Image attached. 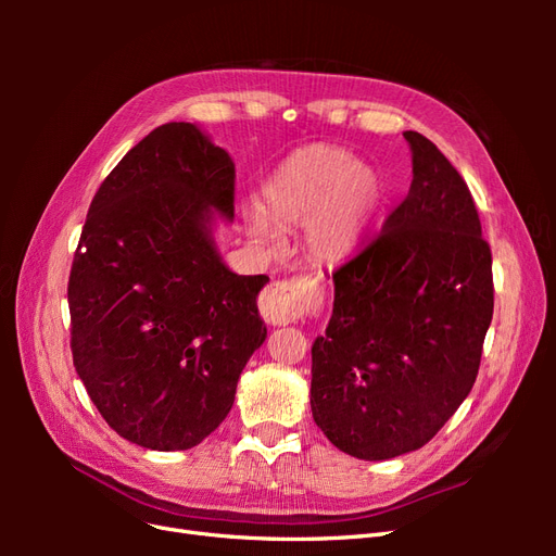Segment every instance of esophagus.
<instances>
[{
	"label": "esophagus",
	"instance_id": "obj_1",
	"mask_svg": "<svg viewBox=\"0 0 556 556\" xmlns=\"http://www.w3.org/2000/svg\"><path fill=\"white\" fill-rule=\"evenodd\" d=\"M315 299L306 280H276L260 296V313L268 325H288L304 315Z\"/></svg>",
	"mask_w": 556,
	"mask_h": 556
}]
</instances>
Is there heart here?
<instances>
[{"instance_id": "1", "label": "heart", "mask_w": 556, "mask_h": 556, "mask_svg": "<svg viewBox=\"0 0 556 556\" xmlns=\"http://www.w3.org/2000/svg\"><path fill=\"white\" fill-rule=\"evenodd\" d=\"M384 197L380 174L371 164L352 160L348 150L311 143L285 157L260 190V213L245 217L257 239L271 237V227L304 225L311 255L339 262L362 241Z\"/></svg>"}]
</instances>
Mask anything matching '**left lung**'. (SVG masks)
I'll list each match as a JSON object with an SVG mask.
<instances>
[{"mask_svg": "<svg viewBox=\"0 0 556 556\" xmlns=\"http://www.w3.org/2000/svg\"><path fill=\"white\" fill-rule=\"evenodd\" d=\"M408 197L333 271V313L313 343L315 425L350 457L427 445L476 382L494 313L492 250L468 185L427 137Z\"/></svg>", "mask_w": 556, "mask_h": 556, "instance_id": "8db88e82", "label": "left lung"}]
</instances>
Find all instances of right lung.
<instances>
[{"label": "right lung", "instance_id": "add662e5", "mask_svg": "<svg viewBox=\"0 0 556 556\" xmlns=\"http://www.w3.org/2000/svg\"><path fill=\"white\" fill-rule=\"evenodd\" d=\"M233 162L192 123L148 134L99 185L72 264L76 374L123 439L190 450L220 427L266 327L268 276H239L213 239L233 217Z\"/></svg>", "mask_w": 556, "mask_h": 556}]
</instances>
